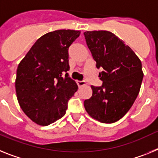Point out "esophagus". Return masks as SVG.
<instances>
[{"label": "esophagus", "mask_w": 158, "mask_h": 158, "mask_svg": "<svg viewBox=\"0 0 158 158\" xmlns=\"http://www.w3.org/2000/svg\"><path fill=\"white\" fill-rule=\"evenodd\" d=\"M76 83H77V85L79 86V87H83V86L86 85V82H85V81H77Z\"/></svg>", "instance_id": "obj_1"}]
</instances>
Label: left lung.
<instances>
[{"mask_svg":"<svg viewBox=\"0 0 158 158\" xmlns=\"http://www.w3.org/2000/svg\"><path fill=\"white\" fill-rule=\"evenodd\" d=\"M84 36L96 68L103 69L98 75L102 85L91 86L92 95L85 100L84 107L100 123H115L128 112L139 93L144 75L142 62L110 31H87Z\"/></svg>","mask_w":158,"mask_h":158,"instance_id":"1","label":"left lung"}]
</instances>
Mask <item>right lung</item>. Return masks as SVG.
Wrapping results in <instances>:
<instances>
[{"instance_id":"add662e5","label":"right lung","mask_w":158,"mask_h":158,"mask_svg":"<svg viewBox=\"0 0 158 158\" xmlns=\"http://www.w3.org/2000/svg\"><path fill=\"white\" fill-rule=\"evenodd\" d=\"M80 31L56 30L42 35L19 64L15 82L22 110L40 126L65 114L68 100L78 90L68 76V48ZM66 73L64 77L62 75Z\"/></svg>"}]
</instances>
